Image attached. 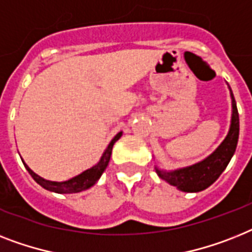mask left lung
<instances>
[{
  "instance_id": "left-lung-1",
  "label": "left lung",
  "mask_w": 252,
  "mask_h": 252,
  "mask_svg": "<svg viewBox=\"0 0 252 252\" xmlns=\"http://www.w3.org/2000/svg\"><path fill=\"white\" fill-rule=\"evenodd\" d=\"M230 97H232V122H230V128H229L228 136L222 141L221 145L212 153L210 157L203 159L197 164L189 165L185 168L175 169L171 172H165L159 168L157 169V173L161 180L169 185L176 186L177 189L186 193H197L202 190L207 189L208 186L219 179L222 171L226 168V165L232 159L234 151H236L237 142H238L239 136V116L238 110H237L236 101L233 97V93L230 91Z\"/></svg>"
}]
</instances>
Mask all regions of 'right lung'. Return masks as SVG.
<instances>
[{"mask_svg": "<svg viewBox=\"0 0 252 252\" xmlns=\"http://www.w3.org/2000/svg\"><path fill=\"white\" fill-rule=\"evenodd\" d=\"M120 137H122V132H119L116 134L114 138L111 140V142L108 144L107 149L102 155L101 160L98 161L97 164L93 165L92 168L87 169V171H84L83 173H80V175L75 176L72 179L67 180V181H62V183H57V181H49V180H45L42 177H40L38 175L32 171V169L28 167L23 161L24 167L27 168V171L30 172V175L33 177V180L38 185H41L44 189L50 190V191H54V193H59V194H73V193H80V191H83V190L89 189L91 186H93L94 184L97 183L99 177L102 176L103 171L107 167L108 161H110V158H111V151H112V146L115 144L116 141L119 140Z\"/></svg>", "mask_w": 252, "mask_h": 252, "instance_id": "right-lung-1", "label": "right lung"}]
</instances>
